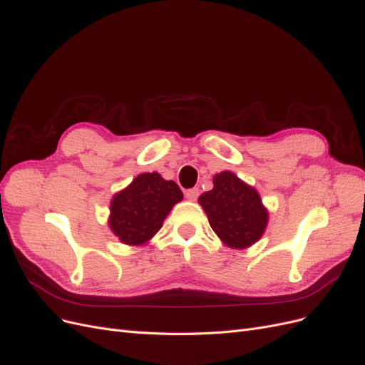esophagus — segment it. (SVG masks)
Wrapping results in <instances>:
<instances>
[{"label":"esophagus","mask_w":365,"mask_h":365,"mask_svg":"<svg viewBox=\"0 0 365 365\" xmlns=\"http://www.w3.org/2000/svg\"><path fill=\"white\" fill-rule=\"evenodd\" d=\"M184 195H185V197L187 200H190V201H196V197L200 196V189H189V190H185L184 192Z\"/></svg>","instance_id":"1"}]
</instances>
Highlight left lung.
Instances as JSON below:
<instances>
[{"label":"left lung","mask_w":365,"mask_h":365,"mask_svg":"<svg viewBox=\"0 0 365 365\" xmlns=\"http://www.w3.org/2000/svg\"><path fill=\"white\" fill-rule=\"evenodd\" d=\"M213 182V189L200 196L210 227L230 247L252 245L268 222L259 193L231 172L216 175Z\"/></svg>","instance_id":"8db88e82"}]
</instances>
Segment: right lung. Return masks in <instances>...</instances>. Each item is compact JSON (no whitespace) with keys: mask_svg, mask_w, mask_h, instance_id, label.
Masks as SVG:
<instances>
[{"mask_svg":"<svg viewBox=\"0 0 365 365\" xmlns=\"http://www.w3.org/2000/svg\"><path fill=\"white\" fill-rule=\"evenodd\" d=\"M181 200L182 192L176 182L163 180L157 172L141 173L128 189L114 196L109 227L123 244H145Z\"/></svg>","mask_w":365,"mask_h":365,"instance_id":"add662e5","label":"right lung"}]
</instances>
